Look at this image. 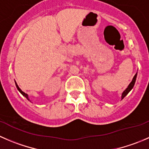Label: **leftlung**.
I'll use <instances>...</instances> for the list:
<instances>
[{"mask_svg": "<svg viewBox=\"0 0 149 149\" xmlns=\"http://www.w3.org/2000/svg\"><path fill=\"white\" fill-rule=\"evenodd\" d=\"M136 77H137V73H136V75H135V76H134V77H133V80H132V81L130 82V84H129V85H128V86L127 87V88H126V89L124 91H123V94H122V97H121L122 100H123V99L124 98V97H125V96L127 95V94H128V93L130 92V91H131V89H132V88H133V86H134V85H135V83H136Z\"/></svg>", "mask_w": 149, "mask_h": 149, "instance_id": "obj_1", "label": "left lung"}]
</instances>
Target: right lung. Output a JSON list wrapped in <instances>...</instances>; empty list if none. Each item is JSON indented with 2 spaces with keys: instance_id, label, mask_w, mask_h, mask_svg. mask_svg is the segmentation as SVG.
<instances>
[{
  "instance_id": "obj_1",
  "label": "right lung",
  "mask_w": 149,
  "mask_h": 149,
  "mask_svg": "<svg viewBox=\"0 0 149 149\" xmlns=\"http://www.w3.org/2000/svg\"><path fill=\"white\" fill-rule=\"evenodd\" d=\"M15 84H16V88H17V89H18V90H19V92H20V93H21V94H22V95H23V96H24V97H26V99H27V100H29V97H28V94H26V93H24V91H22V90H21V88H19V86H18V85H17V84H16V81H15Z\"/></svg>"
}]
</instances>
